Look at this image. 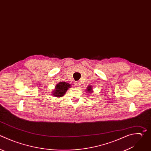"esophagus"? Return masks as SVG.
I'll use <instances>...</instances> for the list:
<instances>
[{"instance_id":"obj_1","label":"esophagus","mask_w":151,"mask_h":151,"mask_svg":"<svg viewBox=\"0 0 151 151\" xmlns=\"http://www.w3.org/2000/svg\"><path fill=\"white\" fill-rule=\"evenodd\" d=\"M80 82L79 81H76L75 83H74V86L76 87H78L80 86Z\"/></svg>"}]
</instances>
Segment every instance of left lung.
I'll return each mask as SVG.
<instances>
[{
	"mask_svg": "<svg viewBox=\"0 0 151 151\" xmlns=\"http://www.w3.org/2000/svg\"><path fill=\"white\" fill-rule=\"evenodd\" d=\"M87 88H87V91H89V92H91V86H88Z\"/></svg>",
	"mask_w": 151,
	"mask_h": 151,
	"instance_id": "1",
	"label": "left lung"
}]
</instances>
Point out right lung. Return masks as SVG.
Instances as JSON below:
<instances>
[{
	"label": "right lung",
	"instance_id": "add662e5",
	"mask_svg": "<svg viewBox=\"0 0 151 151\" xmlns=\"http://www.w3.org/2000/svg\"><path fill=\"white\" fill-rule=\"evenodd\" d=\"M70 87H71L70 84L65 82H60V83L57 84L55 87V90L53 93L54 96L58 97H62L64 95L68 88Z\"/></svg>",
	"mask_w": 151,
	"mask_h": 151
}]
</instances>
